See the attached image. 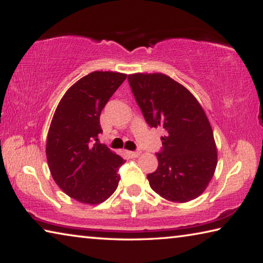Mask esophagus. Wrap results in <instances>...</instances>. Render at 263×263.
Segmentation results:
<instances>
[{
    "label": "esophagus",
    "mask_w": 263,
    "mask_h": 263,
    "mask_svg": "<svg viewBox=\"0 0 263 263\" xmlns=\"http://www.w3.org/2000/svg\"><path fill=\"white\" fill-rule=\"evenodd\" d=\"M128 155L132 158H138L140 155V152H128Z\"/></svg>",
    "instance_id": "esophagus-1"
}]
</instances>
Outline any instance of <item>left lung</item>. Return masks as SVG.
I'll return each instance as SVG.
<instances>
[{
    "instance_id": "obj_1",
    "label": "left lung",
    "mask_w": 263,
    "mask_h": 263,
    "mask_svg": "<svg viewBox=\"0 0 263 263\" xmlns=\"http://www.w3.org/2000/svg\"><path fill=\"white\" fill-rule=\"evenodd\" d=\"M127 79L145 121L164 135L158 169L147 175L151 188L171 202L197 198L217 166L213 131L201 104L166 74L136 73Z\"/></svg>"
}]
</instances>
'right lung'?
Listing matches in <instances>:
<instances>
[{
  "label": "right lung",
  "instance_id": "right-lung-1",
  "mask_svg": "<svg viewBox=\"0 0 263 263\" xmlns=\"http://www.w3.org/2000/svg\"><path fill=\"white\" fill-rule=\"evenodd\" d=\"M126 74L96 70L62 96L53 115L46 158L53 180L69 197L100 204L117 189L122 157L99 142L100 116Z\"/></svg>",
  "mask_w": 263,
  "mask_h": 263
}]
</instances>
